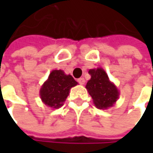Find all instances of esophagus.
<instances>
[{
  "label": "esophagus",
  "instance_id": "obj_1",
  "mask_svg": "<svg viewBox=\"0 0 153 153\" xmlns=\"http://www.w3.org/2000/svg\"><path fill=\"white\" fill-rule=\"evenodd\" d=\"M77 82L81 84V85H83L84 83H85V79L83 78V77H80L77 79Z\"/></svg>",
  "mask_w": 153,
  "mask_h": 153
}]
</instances>
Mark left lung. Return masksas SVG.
Here are the masks:
<instances>
[{
    "mask_svg": "<svg viewBox=\"0 0 153 153\" xmlns=\"http://www.w3.org/2000/svg\"><path fill=\"white\" fill-rule=\"evenodd\" d=\"M88 73L91 79L87 82L86 88L94 100L95 106L99 109L111 107L119 95L116 86L110 82L102 68L89 70Z\"/></svg>",
    "mask_w": 153,
    "mask_h": 153,
    "instance_id": "8db88e82",
    "label": "left lung"
}]
</instances>
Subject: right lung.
Returning a JSON list of instances; mask_svg holds the SVG:
<instances>
[{"instance_id":"obj_1","label":"right lung","mask_w":153,"mask_h":153,"mask_svg":"<svg viewBox=\"0 0 153 153\" xmlns=\"http://www.w3.org/2000/svg\"><path fill=\"white\" fill-rule=\"evenodd\" d=\"M76 84L71 75H65L61 70H54L40 90L41 99L45 105L59 108L67 98L70 89Z\"/></svg>"}]
</instances>
